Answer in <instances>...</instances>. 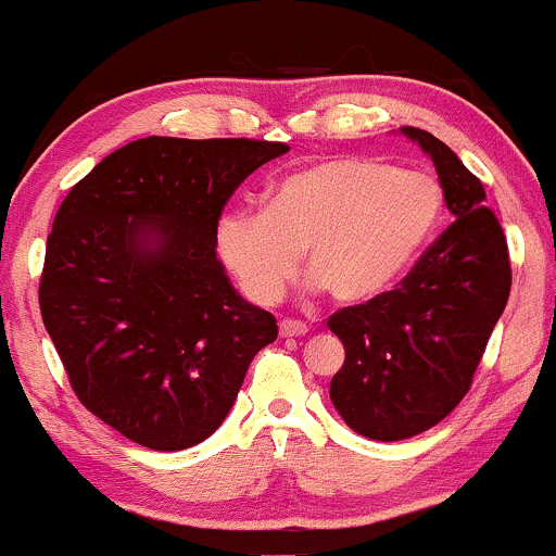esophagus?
<instances>
[{"label": "esophagus", "mask_w": 556, "mask_h": 556, "mask_svg": "<svg viewBox=\"0 0 556 556\" xmlns=\"http://www.w3.org/2000/svg\"><path fill=\"white\" fill-rule=\"evenodd\" d=\"M279 334L303 337V334H308V327H305L303 321H295V318H285V321H279Z\"/></svg>", "instance_id": "esophagus-1"}]
</instances>
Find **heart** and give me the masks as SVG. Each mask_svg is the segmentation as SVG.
Returning <instances> with one entry per match:
<instances>
[{
	"mask_svg": "<svg viewBox=\"0 0 556 556\" xmlns=\"http://www.w3.org/2000/svg\"><path fill=\"white\" fill-rule=\"evenodd\" d=\"M444 212L429 172L379 159H327L282 177L264 212H229L216 251L253 303L271 305L295 279L305 251L311 285L342 303L389 290L420 256Z\"/></svg>",
	"mask_w": 556,
	"mask_h": 556,
	"instance_id": "heart-1",
	"label": "heart"
}]
</instances>
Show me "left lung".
Returning a JSON list of instances; mask_svg holds the SVG:
<instances>
[{"label":"left lung","instance_id":"left-lung-1","mask_svg":"<svg viewBox=\"0 0 556 556\" xmlns=\"http://www.w3.org/2000/svg\"><path fill=\"white\" fill-rule=\"evenodd\" d=\"M402 132L431 156L455 219L394 290L327 321L344 344L331 402L350 429L379 442L418 437L460 405L513 287L507 238L481 180L431 132Z\"/></svg>","mask_w":556,"mask_h":556}]
</instances>
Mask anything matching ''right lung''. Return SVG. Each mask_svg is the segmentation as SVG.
I'll use <instances>...</instances> for the list:
<instances>
[{
  "instance_id": "right-lung-1",
  "label": "right lung",
  "mask_w": 556,
  "mask_h": 556,
  "mask_svg": "<svg viewBox=\"0 0 556 556\" xmlns=\"http://www.w3.org/2000/svg\"><path fill=\"white\" fill-rule=\"evenodd\" d=\"M290 146L140 138L73 185L47 240L38 305L70 387L96 418L159 452L227 418L248 366L277 340L216 258L240 182Z\"/></svg>"
}]
</instances>
